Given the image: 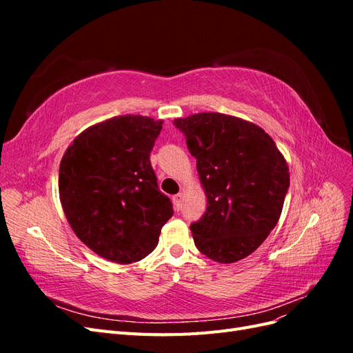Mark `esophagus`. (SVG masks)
<instances>
[{"mask_svg":"<svg viewBox=\"0 0 353 353\" xmlns=\"http://www.w3.org/2000/svg\"><path fill=\"white\" fill-rule=\"evenodd\" d=\"M183 199H184V194H183V193H178L176 196H174V197H172L175 210H179V208H181V203H183Z\"/></svg>","mask_w":353,"mask_h":353,"instance_id":"obj_1","label":"esophagus"}]
</instances>
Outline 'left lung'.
<instances>
[{"label":"left lung","instance_id":"8db88e82","mask_svg":"<svg viewBox=\"0 0 353 353\" xmlns=\"http://www.w3.org/2000/svg\"><path fill=\"white\" fill-rule=\"evenodd\" d=\"M185 134L208 199L206 213L190 227L209 259L234 263L252 254L279 222L290 185L283 153L261 126L223 113L174 121Z\"/></svg>","mask_w":353,"mask_h":353}]
</instances>
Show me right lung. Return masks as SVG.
<instances>
[{
    "instance_id": "add662e5",
    "label": "right lung",
    "mask_w": 353,
    "mask_h": 353,
    "mask_svg": "<svg viewBox=\"0 0 353 353\" xmlns=\"http://www.w3.org/2000/svg\"><path fill=\"white\" fill-rule=\"evenodd\" d=\"M162 125L141 114L114 116L82 131L61 157L63 212L77 237L104 259H144L174 215L150 163Z\"/></svg>"
}]
</instances>
